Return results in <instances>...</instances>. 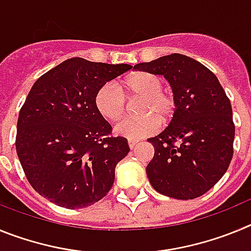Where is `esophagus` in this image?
Here are the masks:
<instances>
[{
  "label": "esophagus",
  "mask_w": 251,
  "mask_h": 251,
  "mask_svg": "<svg viewBox=\"0 0 251 251\" xmlns=\"http://www.w3.org/2000/svg\"><path fill=\"white\" fill-rule=\"evenodd\" d=\"M137 143H138V141H133V139H129V141H128V146H129L130 150H133V148L136 147Z\"/></svg>",
  "instance_id": "esophagus-1"
}]
</instances>
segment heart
<instances>
[{"label":"heart","instance_id":"b5f03b06","mask_svg":"<svg viewBox=\"0 0 251 251\" xmlns=\"http://www.w3.org/2000/svg\"><path fill=\"white\" fill-rule=\"evenodd\" d=\"M123 90L113 83H105L95 93V106L108 121H117L126 112V97L142 98L138 112L141 117H128L114 127L115 134L138 141L158 130L159 122L166 124L176 109V98L171 90L163 88L158 75L148 72L133 73L122 84Z\"/></svg>","mask_w":251,"mask_h":251}]
</instances>
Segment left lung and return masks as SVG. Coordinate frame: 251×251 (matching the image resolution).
Here are the masks:
<instances>
[{"instance_id": "obj_1", "label": "left lung", "mask_w": 251, "mask_h": 251, "mask_svg": "<svg viewBox=\"0 0 251 251\" xmlns=\"http://www.w3.org/2000/svg\"><path fill=\"white\" fill-rule=\"evenodd\" d=\"M133 70L163 75L176 98L174 118L148 139L154 156L147 176L159 194L192 200L206 194L225 175L234 153L232 109L216 75L197 60L171 54Z\"/></svg>"}]
</instances>
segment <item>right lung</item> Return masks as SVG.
Instances as JSON below:
<instances>
[{"label": "right lung", "mask_w": 251, "mask_h": 251, "mask_svg": "<svg viewBox=\"0 0 251 251\" xmlns=\"http://www.w3.org/2000/svg\"><path fill=\"white\" fill-rule=\"evenodd\" d=\"M128 64L65 60L35 81L17 121L16 152L35 191L65 208L98 202L112 188L127 138L95 106V93L130 70Z\"/></svg>", "instance_id": "add662e5"}]
</instances>
